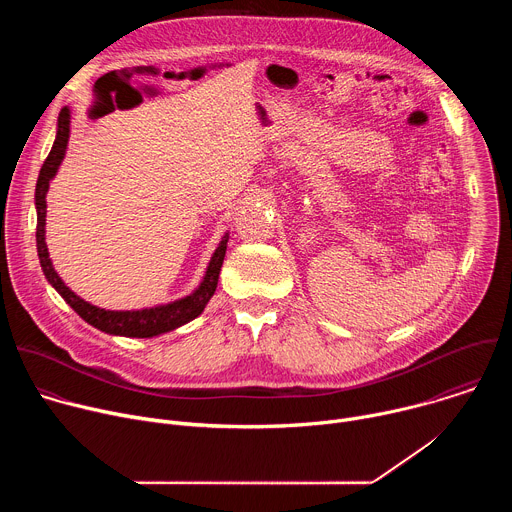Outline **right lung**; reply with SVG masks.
<instances>
[{
	"instance_id": "right-lung-1",
	"label": "right lung",
	"mask_w": 512,
	"mask_h": 512,
	"mask_svg": "<svg viewBox=\"0 0 512 512\" xmlns=\"http://www.w3.org/2000/svg\"><path fill=\"white\" fill-rule=\"evenodd\" d=\"M68 131H70V111H68V107H64L58 115V131H56V139L52 143V150H50L48 158L44 160V164L40 168L38 182H36V212H38L36 247H38V257H40V265H42L46 279L54 285V289L64 298V302L72 310H75L85 322H89L91 326H95L107 334H119V336H131V338H152V336L170 332V330L194 320L196 316H200L216 289L218 273H221L225 253H227L229 235H225L221 245L216 247V251L208 263L206 275L194 294H190L184 300H178L174 304H168V306H158V308H150V310H135V312L101 310V308L91 306L85 300H81L75 291H70L64 285V281L58 277V273L54 271L52 261L48 257V249H46V241H44L46 192H48L50 180L54 178V174L64 158L66 143H68Z\"/></svg>"
}]
</instances>
